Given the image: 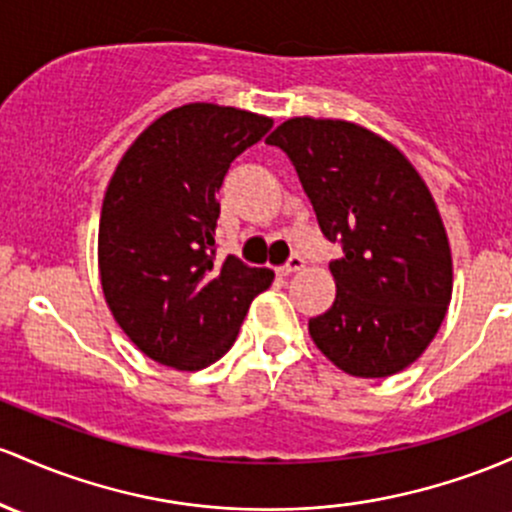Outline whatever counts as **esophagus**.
<instances>
[{
  "mask_svg": "<svg viewBox=\"0 0 512 512\" xmlns=\"http://www.w3.org/2000/svg\"><path fill=\"white\" fill-rule=\"evenodd\" d=\"M303 265H306V262H303V257H301V255H291V257H289V262H286V265H284L282 269H279V272H282L284 277H289V274L301 272Z\"/></svg>",
  "mask_w": 512,
  "mask_h": 512,
  "instance_id": "1",
  "label": "esophagus"
}]
</instances>
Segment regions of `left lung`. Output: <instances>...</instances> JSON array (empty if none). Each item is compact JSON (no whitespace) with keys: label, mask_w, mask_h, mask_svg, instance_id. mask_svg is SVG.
<instances>
[{"label":"left lung","mask_w":512,"mask_h":512,"mask_svg":"<svg viewBox=\"0 0 512 512\" xmlns=\"http://www.w3.org/2000/svg\"><path fill=\"white\" fill-rule=\"evenodd\" d=\"M267 143L289 155L320 230L342 245L333 306L308 320L313 342L352 376L401 372L452 299V252L428 184L396 145L350 121L296 116Z\"/></svg>","instance_id":"obj_1"}]
</instances>
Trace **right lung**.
<instances>
[{
	"mask_svg": "<svg viewBox=\"0 0 512 512\" xmlns=\"http://www.w3.org/2000/svg\"><path fill=\"white\" fill-rule=\"evenodd\" d=\"M272 119L196 101L167 111L126 150L104 194L99 277L116 323L143 355L196 372L230 350L272 269L216 262V194L230 162Z\"/></svg>",
	"mask_w": 512,
	"mask_h": 512,
	"instance_id": "add662e5",
	"label": "right lung"
}]
</instances>
